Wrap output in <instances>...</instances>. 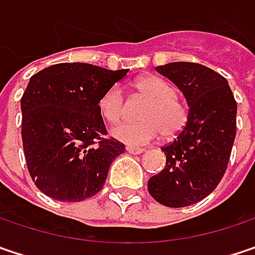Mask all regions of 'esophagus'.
<instances>
[{
    "instance_id": "esophagus-1",
    "label": "esophagus",
    "mask_w": 255,
    "mask_h": 255,
    "mask_svg": "<svg viewBox=\"0 0 255 255\" xmlns=\"http://www.w3.org/2000/svg\"><path fill=\"white\" fill-rule=\"evenodd\" d=\"M127 153H129V154H140V153H143L144 151V149H140V147H132V146H127Z\"/></svg>"
}]
</instances>
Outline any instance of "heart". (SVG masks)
<instances>
[{"label": "heart", "mask_w": 255, "mask_h": 255, "mask_svg": "<svg viewBox=\"0 0 255 255\" xmlns=\"http://www.w3.org/2000/svg\"><path fill=\"white\" fill-rule=\"evenodd\" d=\"M138 93L147 99V104L140 109V121L124 123L112 128V135L131 146L147 144L160 134L175 137L188 121V108L178 99L174 86L157 76H143L135 81ZM99 109L105 120L111 124L120 123L126 115V102L118 87L106 90Z\"/></svg>", "instance_id": "b5f03b06"}]
</instances>
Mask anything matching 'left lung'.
Here are the masks:
<instances>
[{
  "label": "left lung",
  "mask_w": 255,
  "mask_h": 255,
  "mask_svg": "<svg viewBox=\"0 0 255 255\" xmlns=\"http://www.w3.org/2000/svg\"><path fill=\"white\" fill-rule=\"evenodd\" d=\"M156 71L174 81L190 108L188 121L162 147L166 165L147 182L166 207H185L207 197L228 168L237 134V102L228 80L196 62H169Z\"/></svg>",
  "instance_id": "obj_1"
}]
</instances>
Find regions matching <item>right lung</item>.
I'll use <instances>...</instances> for the list:
<instances>
[{"instance_id": "right-lung-1", "label": "right lung", "mask_w": 255, "mask_h": 255, "mask_svg": "<svg viewBox=\"0 0 255 255\" xmlns=\"http://www.w3.org/2000/svg\"><path fill=\"white\" fill-rule=\"evenodd\" d=\"M127 73L62 62L30 77L20 104L21 138L29 174L43 194L74 203L102 190L126 146L104 137L99 101Z\"/></svg>"}]
</instances>
